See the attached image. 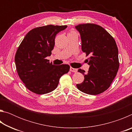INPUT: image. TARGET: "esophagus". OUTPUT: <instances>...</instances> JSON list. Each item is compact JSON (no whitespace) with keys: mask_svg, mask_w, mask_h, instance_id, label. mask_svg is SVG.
I'll use <instances>...</instances> for the list:
<instances>
[{"mask_svg":"<svg viewBox=\"0 0 132 132\" xmlns=\"http://www.w3.org/2000/svg\"><path fill=\"white\" fill-rule=\"evenodd\" d=\"M70 71H71V72H77V69H75V68H70Z\"/></svg>","mask_w":132,"mask_h":132,"instance_id":"34e87169","label":"esophagus"}]
</instances>
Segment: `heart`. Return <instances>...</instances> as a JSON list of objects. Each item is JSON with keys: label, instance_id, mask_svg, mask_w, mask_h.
<instances>
[{"label": "heart", "instance_id": "1", "mask_svg": "<svg viewBox=\"0 0 132 132\" xmlns=\"http://www.w3.org/2000/svg\"><path fill=\"white\" fill-rule=\"evenodd\" d=\"M72 33H75V32H74V31H71V32L69 33V34H72Z\"/></svg>", "mask_w": 132, "mask_h": 132}]
</instances>
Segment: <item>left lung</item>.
<instances>
[{
	"label": "left lung",
	"mask_w": 132,
	"mask_h": 132,
	"mask_svg": "<svg viewBox=\"0 0 132 132\" xmlns=\"http://www.w3.org/2000/svg\"><path fill=\"white\" fill-rule=\"evenodd\" d=\"M81 39V50L90 57L87 73L79 69L84 80L77 84L82 93L97 95L106 91L111 86L119 69L118 50L115 39L100 26L87 23L75 27Z\"/></svg>",
	"instance_id": "left-lung-1"
}]
</instances>
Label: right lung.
I'll use <instances>...</instances> for the list:
<instances>
[{"label": "right lung", "mask_w": 132, "mask_h": 132, "mask_svg": "<svg viewBox=\"0 0 132 132\" xmlns=\"http://www.w3.org/2000/svg\"><path fill=\"white\" fill-rule=\"evenodd\" d=\"M67 26L48 25L30 30L15 53L18 75L29 90L37 94L50 93L57 87L60 78L68 73V64L56 66L46 57L51 55L55 38Z\"/></svg>", "instance_id": "right-lung-1"}]
</instances>
